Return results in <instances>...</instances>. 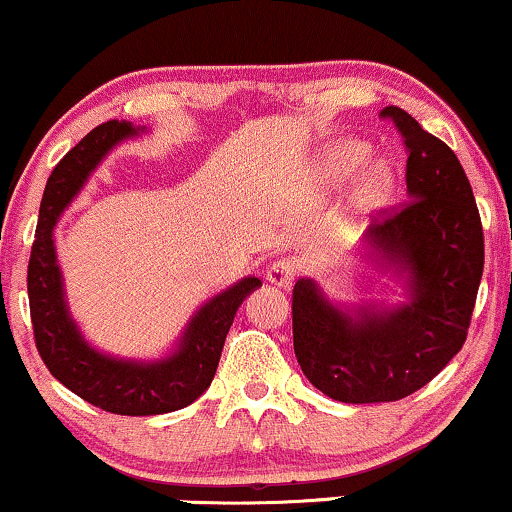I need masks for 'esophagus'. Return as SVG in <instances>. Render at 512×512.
Masks as SVG:
<instances>
[{
	"label": "esophagus",
	"instance_id": "obj_1",
	"mask_svg": "<svg viewBox=\"0 0 512 512\" xmlns=\"http://www.w3.org/2000/svg\"><path fill=\"white\" fill-rule=\"evenodd\" d=\"M298 270H296V263L291 261V258H277V261H272L268 265V277L272 284L275 286H282V289H289L293 284V279H296Z\"/></svg>",
	"mask_w": 512,
	"mask_h": 512
}]
</instances>
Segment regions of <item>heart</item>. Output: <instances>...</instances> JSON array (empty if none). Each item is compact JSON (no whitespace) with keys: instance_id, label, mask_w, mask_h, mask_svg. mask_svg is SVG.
<instances>
[{"instance_id":"b5f03b06","label":"heart","mask_w":512,"mask_h":512,"mask_svg":"<svg viewBox=\"0 0 512 512\" xmlns=\"http://www.w3.org/2000/svg\"><path fill=\"white\" fill-rule=\"evenodd\" d=\"M366 156V149L363 146H342L331 156V167H328V172L333 174V177H342V174H347L352 167L359 163V160ZM391 186V174L384 165H375L370 167L366 177H363L361 186H359V200L366 202V205H373L382 198L384 193L389 191Z\"/></svg>"}]
</instances>
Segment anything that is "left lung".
<instances>
[{"mask_svg":"<svg viewBox=\"0 0 512 512\" xmlns=\"http://www.w3.org/2000/svg\"><path fill=\"white\" fill-rule=\"evenodd\" d=\"M403 139L408 200L366 230L373 261L408 272V305L349 317L312 279L293 286V352L307 380L342 403H387L429 384L464 347L485 268L473 188L443 139L410 114H380Z\"/></svg>","mask_w":512,"mask_h":512,"instance_id":"8db88e82","label":"left lung"}]
</instances>
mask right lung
<instances>
[{
  "label": "right lung",
  "instance_id": "right-lung-1",
  "mask_svg": "<svg viewBox=\"0 0 512 512\" xmlns=\"http://www.w3.org/2000/svg\"><path fill=\"white\" fill-rule=\"evenodd\" d=\"M135 132L137 128L128 121L97 125L53 167L41 198L37 233L27 265V296L34 342L55 380L104 412L146 417L186 408L212 384L237 307L256 286H261V279L244 277L200 307L186 326L177 352L163 361L111 359L95 352L81 338L65 305L53 228L111 146Z\"/></svg>",
  "mask_w": 512,
  "mask_h": 512
}]
</instances>
